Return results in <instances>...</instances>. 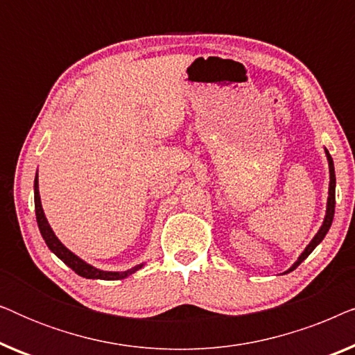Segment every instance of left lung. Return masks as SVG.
I'll use <instances>...</instances> for the list:
<instances>
[{
    "label": "left lung",
    "mask_w": 355,
    "mask_h": 355,
    "mask_svg": "<svg viewBox=\"0 0 355 355\" xmlns=\"http://www.w3.org/2000/svg\"><path fill=\"white\" fill-rule=\"evenodd\" d=\"M327 157H328V163H329V197H328V208H327V216H324V221H323V226L320 227V231L317 232V236L313 237L312 242L307 245V249L302 252V255L299 257V260L295 261V263L291 266V268L286 271V273H289V271H293L297 268V266L302 263V261L307 259V257L312 254V250L317 247L320 242L323 241V237L327 236V232L329 231V226H331L333 223V216H334V187H336V176H334V164H333V158L331 155L328 153L327 150Z\"/></svg>",
    "instance_id": "left-lung-1"
}]
</instances>
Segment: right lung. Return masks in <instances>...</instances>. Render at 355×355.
<instances>
[{
	"mask_svg": "<svg viewBox=\"0 0 355 355\" xmlns=\"http://www.w3.org/2000/svg\"><path fill=\"white\" fill-rule=\"evenodd\" d=\"M33 192H35V215H37V223H38V230L42 232V237L45 239L48 249H50L53 254L60 257V259L64 261V263L69 266L71 270H74L77 275L82 276V278H89V279H124L125 276L132 275L134 271H137L139 268H142V265L134 266L128 271H101L96 270L94 266L85 263L84 260H80L79 257L72 254L71 250H67L64 245L61 244L60 239L55 236V232L51 231L50 225H48L45 215H43V208L40 203V193H38V181L35 178V182H33Z\"/></svg>",
	"mask_w": 355,
	"mask_h": 355,
	"instance_id": "add662e5",
	"label": "right lung"
}]
</instances>
